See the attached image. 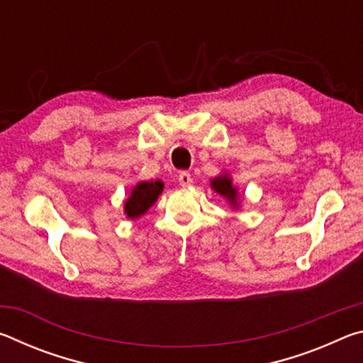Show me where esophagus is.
Returning a JSON list of instances; mask_svg holds the SVG:
<instances>
[{
    "label": "esophagus",
    "instance_id": "1",
    "mask_svg": "<svg viewBox=\"0 0 363 363\" xmlns=\"http://www.w3.org/2000/svg\"><path fill=\"white\" fill-rule=\"evenodd\" d=\"M177 181H179V186L189 187L190 184H192V176H190L187 171H181V173L177 174Z\"/></svg>",
    "mask_w": 363,
    "mask_h": 363
}]
</instances>
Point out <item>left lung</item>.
Returning a JSON list of instances; mask_svg holds the SVG:
<instances>
[{"label":"left lung","mask_w":363,"mask_h":363,"mask_svg":"<svg viewBox=\"0 0 363 363\" xmlns=\"http://www.w3.org/2000/svg\"><path fill=\"white\" fill-rule=\"evenodd\" d=\"M211 187L214 189V192H218L219 195H223L224 199H227V201L235 208L238 206V190L237 187L232 186V179L230 176L224 173L218 177L211 179Z\"/></svg>","instance_id":"8db88e82"}]
</instances>
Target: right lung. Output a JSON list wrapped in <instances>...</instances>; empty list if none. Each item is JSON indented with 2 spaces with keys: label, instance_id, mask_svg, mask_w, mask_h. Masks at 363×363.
<instances>
[{
  "label": "right lung",
  "instance_id": "right-lung-1",
  "mask_svg": "<svg viewBox=\"0 0 363 363\" xmlns=\"http://www.w3.org/2000/svg\"><path fill=\"white\" fill-rule=\"evenodd\" d=\"M162 181H143L133 187L130 196L125 201V214L130 219L140 218L155 203L158 195L163 192Z\"/></svg>",
  "mask_w": 363,
  "mask_h": 363
}]
</instances>
